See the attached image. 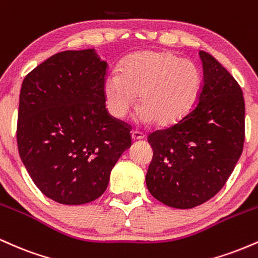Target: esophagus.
I'll return each mask as SVG.
<instances>
[{
	"label": "esophagus",
	"mask_w": 258,
	"mask_h": 258,
	"mask_svg": "<svg viewBox=\"0 0 258 258\" xmlns=\"http://www.w3.org/2000/svg\"><path fill=\"white\" fill-rule=\"evenodd\" d=\"M131 137L133 141H141V139L144 138V135L139 131H132L131 132Z\"/></svg>",
	"instance_id": "obj_1"
}]
</instances>
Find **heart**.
Returning <instances> with one entry per match:
<instances>
[{
    "label": "heart",
    "mask_w": 258,
    "mask_h": 258,
    "mask_svg": "<svg viewBox=\"0 0 258 258\" xmlns=\"http://www.w3.org/2000/svg\"><path fill=\"white\" fill-rule=\"evenodd\" d=\"M198 67L167 52L142 51L128 55L104 81L106 108L123 119L138 94V119L159 126L176 123L188 112L200 90Z\"/></svg>",
    "instance_id": "1"
}]
</instances>
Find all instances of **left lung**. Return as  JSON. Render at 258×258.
<instances>
[{
    "label": "left lung",
    "mask_w": 258,
    "mask_h": 258,
    "mask_svg": "<svg viewBox=\"0 0 258 258\" xmlns=\"http://www.w3.org/2000/svg\"><path fill=\"white\" fill-rule=\"evenodd\" d=\"M204 80L198 103L173 126L148 137L153 160L148 190L174 209H191L214 198L240 158L245 102L235 79L209 53L199 52Z\"/></svg>",
    "instance_id": "left-lung-1"
}]
</instances>
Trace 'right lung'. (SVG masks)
I'll return each mask as SVG.
<instances>
[{
	"instance_id": "add662e5",
	"label": "right lung",
	"mask_w": 258,
	"mask_h": 258,
	"mask_svg": "<svg viewBox=\"0 0 258 258\" xmlns=\"http://www.w3.org/2000/svg\"><path fill=\"white\" fill-rule=\"evenodd\" d=\"M106 69L96 49L65 51L35 68L22 84L20 159L37 188L59 204L98 199L131 147L130 127L105 109Z\"/></svg>"
}]
</instances>
